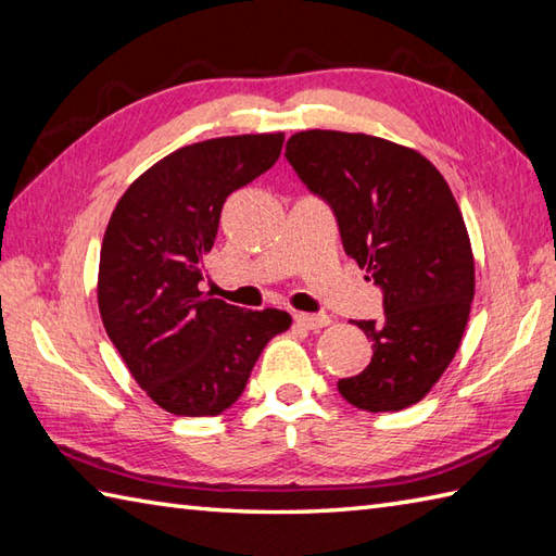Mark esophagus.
Wrapping results in <instances>:
<instances>
[{
    "label": "esophagus",
    "instance_id": "obj_1",
    "mask_svg": "<svg viewBox=\"0 0 556 556\" xmlns=\"http://www.w3.org/2000/svg\"><path fill=\"white\" fill-rule=\"evenodd\" d=\"M294 324L306 328V330H318V328H326L330 324V318L326 314H294Z\"/></svg>",
    "mask_w": 556,
    "mask_h": 556
}]
</instances>
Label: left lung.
<instances>
[{
  "label": "left lung",
  "mask_w": 556,
  "mask_h": 556,
  "mask_svg": "<svg viewBox=\"0 0 556 556\" xmlns=\"http://www.w3.org/2000/svg\"><path fill=\"white\" fill-rule=\"evenodd\" d=\"M286 159L336 214L342 247L382 292L380 320H356L371 364L338 380L356 409L400 412L435 386L473 302V254L440 170L414 150L364 132L304 130Z\"/></svg>",
  "instance_id": "left-lung-1"
}]
</instances>
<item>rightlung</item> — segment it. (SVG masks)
I'll return each instance as SVG.
<instances>
[{
  "label": "right lung",
  "mask_w": 556,
  "mask_h": 556,
  "mask_svg": "<svg viewBox=\"0 0 556 556\" xmlns=\"http://www.w3.org/2000/svg\"><path fill=\"white\" fill-rule=\"evenodd\" d=\"M282 132L216 138L168 154L123 192L100 252L97 302L138 386L176 416L236 404L280 309H240L200 292L228 194L274 166Z\"/></svg>",
  "instance_id": "right-lung-1"
}]
</instances>
